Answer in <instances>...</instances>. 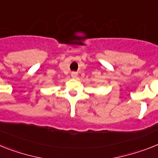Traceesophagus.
<instances>
[{
  "instance_id": "esophagus-1",
  "label": "esophagus",
  "mask_w": 158,
  "mask_h": 158,
  "mask_svg": "<svg viewBox=\"0 0 158 158\" xmlns=\"http://www.w3.org/2000/svg\"><path fill=\"white\" fill-rule=\"evenodd\" d=\"M71 76L73 78H76L77 77V73H75V72H73V73H71Z\"/></svg>"
}]
</instances>
